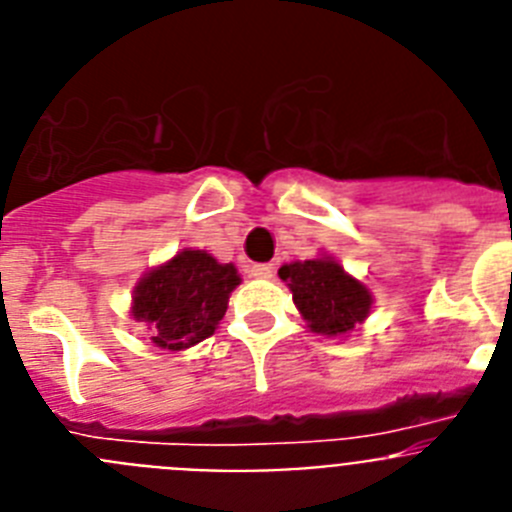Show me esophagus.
Listing matches in <instances>:
<instances>
[{
    "mask_svg": "<svg viewBox=\"0 0 512 512\" xmlns=\"http://www.w3.org/2000/svg\"><path fill=\"white\" fill-rule=\"evenodd\" d=\"M251 277L271 279V277H274V264H253L251 266Z\"/></svg>",
    "mask_w": 512,
    "mask_h": 512,
    "instance_id": "esophagus-1",
    "label": "esophagus"
}]
</instances>
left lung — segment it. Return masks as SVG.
Returning <instances> with one entry per match:
<instances>
[{
  "label": "left lung",
  "mask_w": 512,
  "mask_h": 512,
  "mask_svg": "<svg viewBox=\"0 0 512 512\" xmlns=\"http://www.w3.org/2000/svg\"><path fill=\"white\" fill-rule=\"evenodd\" d=\"M279 277L292 289V300L315 333L343 336L369 315L372 295L330 259L295 261L282 266Z\"/></svg>",
  "instance_id": "8db88e82"
}]
</instances>
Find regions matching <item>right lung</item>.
Listing matches in <instances>:
<instances>
[{"instance_id": "obj_1", "label": "right lung", "mask_w": 512, "mask_h": 512, "mask_svg": "<svg viewBox=\"0 0 512 512\" xmlns=\"http://www.w3.org/2000/svg\"><path fill=\"white\" fill-rule=\"evenodd\" d=\"M238 284L233 264H217L205 251H182L140 279L133 315L148 325L156 346L182 351L215 333Z\"/></svg>"}]
</instances>
